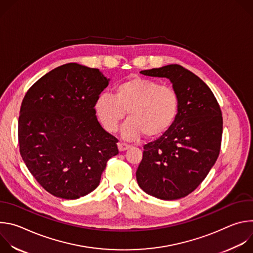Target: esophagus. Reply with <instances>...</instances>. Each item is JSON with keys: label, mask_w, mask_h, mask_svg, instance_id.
Masks as SVG:
<instances>
[{"label": "esophagus", "mask_w": 253, "mask_h": 253, "mask_svg": "<svg viewBox=\"0 0 253 253\" xmlns=\"http://www.w3.org/2000/svg\"><path fill=\"white\" fill-rule=\"evenodd\" d=\"M117 146H118L119 151H125V150H127V149H129V148L131 147L130 145H128V144L122 143V142H119V143L117 144Z\"/></svg>", "instance_id": "1"}]
</instances>
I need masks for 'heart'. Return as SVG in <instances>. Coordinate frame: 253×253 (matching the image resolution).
I'll use <instances>...</instances> for the list:
<instances>
[{"label":"heart","instance_id":"b5f03b06","mask_svg":"<svg viewBox=\"0 0 253 253\" xmlns=\"http://www.w3.org/2000/svg\"><path fill=\"white\" fill-rule=\"evenodd\" d=\"M96 115L109 132H115L128 111L129 119L123 126V136L136 139L146 134L156 137L174 122L179 98L170 87L158 82L135 77L118 84L114 95L101 94L94 105Z\"/></svg>","mask_w":253,"mask_h":253}]
</instances>
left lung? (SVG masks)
I'll return each instance as SVG.
<instances>
[{"label":"left lung","instance_id":"1","mask_svg":"<svg viewBox=\"0 0 253 253\" xmlns=\"http://www.w3.org/2000/svg\"><path fill=\"white\" fill-rule=\"evenodd\" d=\"M140 73L169 79L179 109L162 136L144 145L136 171L138 185L162 200L185 197L199 186L219 155L223 125L219 104L199 77L180 65Z\"/></svg>","mask_w":253,"mask_h":253}]
</instances>
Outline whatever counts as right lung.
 Masks as SVG:
<instances>
[{
    "label": "right lung",
    "mask_w": 253,
    "mask_h": 253,
    "mask_svg": "<svg viewBox=\"0 0 253 253\" xmlns=\"http://www.w3.org/2000/svg\"><path fill=\"white\" fill-rule=\"evenodd\" d=\"M98 69L68 63L26 93L20 109L21 156L52 195L78 199L95 190L118 140L97 120L95 102L109 84Z\"/></svg>",
    "instance_id": "add662e5"
}]
</instances>
